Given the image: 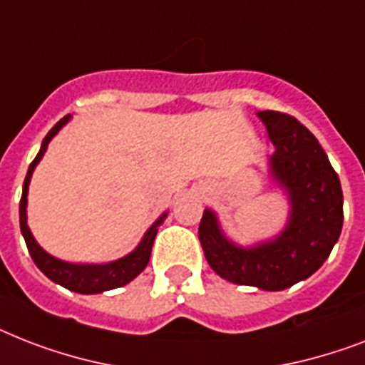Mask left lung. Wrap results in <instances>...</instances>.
<instances>
[{
	"instance_id": "obj_1",
	"label": "left lung",
	"mask_w": 365,
	"mask_h": 365,
	"mask_svg": "<svg viewBox=\"0 0 365 365\" xmlns=\"http://www.w3.org/2000/svg\"><path fill=\"white\" fill-rule=\"evenodd\" d=\"M256 116L275 147L267 171L288 200L287 224L271 239L243 247L224 233L217 212L207 207L197 233L217 275L277 292L305 281L330 256L343 228V190L324 148L307 128L277 110Z\"/></svg>"
}]
</instances>
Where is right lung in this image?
Wrapping results in <instances>:
<instances>
[{
  "instance_id": "1",
  "label": "right lung",
  "mask_w": 365,
  "mask_h": 365,
  "mask_svg": "<svg viewBox=\"0 0 365 365\" xmlns=\"http://www.w3.org/2000/svg\"><path fill=\"white\" fill-rule=\"evenodd\" d=\"M71 120V115L63 116L62 120L58 122L56 126L52 128L51 132L46 133V137L41 143V148L35 160L30 164L28 175L24 179V186H22V197H20V232L24 235V241L28 245L30 256L34 258L35 265L45 273L52 282H56L60 287L71 290L77 294H101L113 288H120L133 281L145 267H147L148 260H150V250H153V243L158 228L164 224L168 218V211L162 212L153 226L145 232L143 239L139 241L135 249L130 255L122 256L118 260L107 262V264H73V262L60 260L56 256L48 255L37 241H35L34 233H31L30 226H28V190H30V180L34 175V169L41 162V158L45 156L48 143L52 141V137L56 135L67 122Z\"/></svg>"
}]
</instances>
